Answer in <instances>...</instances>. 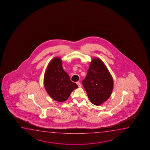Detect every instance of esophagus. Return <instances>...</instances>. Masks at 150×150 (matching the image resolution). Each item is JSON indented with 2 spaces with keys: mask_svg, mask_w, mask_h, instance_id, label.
Masks as SVG:
<instances>
[{
  "mask_svg": "<svg viewBox=\"0 0 150 150\" xmlns=\"http://www.w3.org/2000/svg\"><path fill=\"white\" fill-rule=\"evenodd\" d=\"M76 83H77V84L78 85V87L79 88H80L81 86V83H80V82H76Z\"/></svg>",
  "mask_w": 150,
  "mask_h": 150,
  "instance_id": "34e87169",
  "label": "esophagus"
}]
</instances>
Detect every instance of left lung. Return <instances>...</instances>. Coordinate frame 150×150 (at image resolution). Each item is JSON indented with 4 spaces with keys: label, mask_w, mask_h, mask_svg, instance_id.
Listing matches in <instances>:
<instances>
[{
    "label": "left lung",
    "mask_w": 150,
    "mask_h": 150,
    "mask_svg": "<svg viewBox=\"0 0 150 150\" xmlns=\"http://www.w3.org/2000/svg\"><path fill=\"white\" fill-rule=\"evenodd\" d=\"M91 103L99 105L111 96L113 79L107 67L98 58L91 61L86 77L82 81Z\"/></svg>",
    "instance_id": "1"
}]
</instances>
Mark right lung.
Here are the masks:
<instances>
[{"label": "right lung", "mask_w": 150, "mask_h": 150, "mask_svg": "<svg viewBox=\"0 0 150 150\" xmlns=\"http://www.w3.org/2000/svg\"><path fill=\"white\" fill-rule=\"evenodd\" d=\"M44 86L50 96L59 102L67 100L72 91L78 88L64 71L59 57H55L50 62L44 76Z\"/></svg>", "instance_id": "right-lung-1"}]
</instances>
